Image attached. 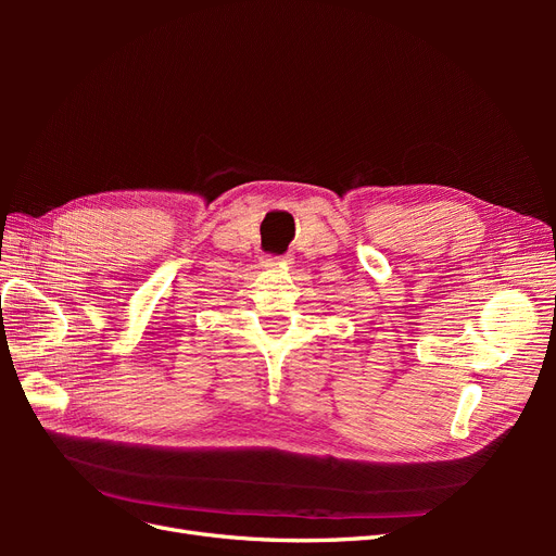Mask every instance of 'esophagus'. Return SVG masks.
<instances>
[{"label":"esophagus","instance_id":"obj_1","mask_svg":"<svg viewBox=\"0 0 556 556\" xmlns=\"http://www.w3.org/2000/svg\"><path fill=\"white\" fill-rule=\"evenodd\" d=\"M290 264H292L290 255L288 257H266L262 262V266H266V268H290Z\"/></svg>","mask_w":556,"mask_h":556}]
</instances>
